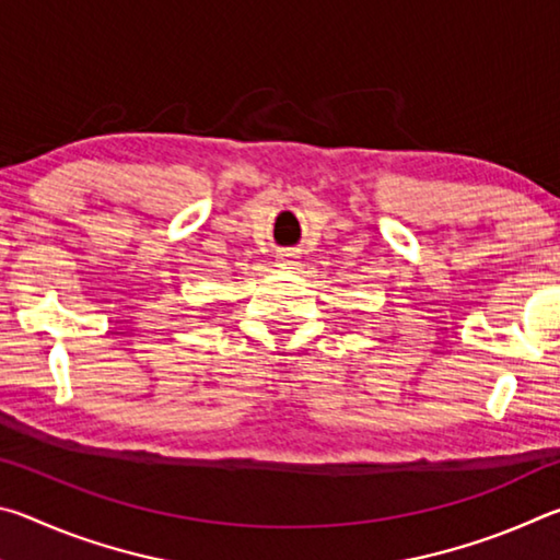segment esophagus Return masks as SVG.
Masks as SVG:
<instances>
[{"label":"esophagus","instance_id":"obj_1","mask_svg":"<svg viewBox=\"0 0 560 560\" xmlns=\"http://www.w3.org/2000/svg\"><path fill=\"white\" fill-rule=\"evenodd\" d=\"M277 261L281 264V267H287V264H293V254L291 252H281V254H277Z\"/></svg>","mask_w":560,"mask_h":560}]
</instances>
